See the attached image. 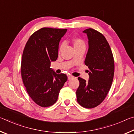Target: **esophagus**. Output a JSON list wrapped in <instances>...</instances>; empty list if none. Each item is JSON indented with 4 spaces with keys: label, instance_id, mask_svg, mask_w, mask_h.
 I'll return each instance as SVG.
<instances>
[{
    "label": "esophagus",
    "instance_id": "34e87169",
    "mask_svg": "<svg viewBox=\"0 0 134 134\" xmlns=\"http://www.w3.org/2000/svg\"><path fill=\"white\" fill-rule=\"evenodd\" d=\"M73 77H74L72 76H71V75H69V76H68V79H69V80H70V79H72Z\"/></svg>",
    "mask_w": 134,
    "mask_h": 134
}]
</instances>
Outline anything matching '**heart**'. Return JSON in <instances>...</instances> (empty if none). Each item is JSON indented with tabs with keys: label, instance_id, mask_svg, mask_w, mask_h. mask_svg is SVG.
Wrapping results in <instances>:
<instances>
[{
	"label": "heart",
	"instance_id": "obj_1",
	"mask_svg": "<svg viewBox=\"0 0 134 134\" xmlns=\"http://www.w3.org/2000/svg\"><path fill=\"white\" fill-rule=\"evenodd\" d=\"M73 43H74V48H76V47H77L79 46H81V45H85V42L83 41V40H81V38H76L73 41ZM63 45L64 44L62 43V45H61L60 46V48H62V47L63 46Z\"/></svg>",
	"mask_w": 134,
	"mask_h": 134
}]
</instances>
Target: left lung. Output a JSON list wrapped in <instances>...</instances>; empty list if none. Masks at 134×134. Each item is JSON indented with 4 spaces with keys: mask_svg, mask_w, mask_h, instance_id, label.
<instances>
[{
    "mask_svg": "<svg viewBox=\"0 0 134 134\" xmlns=\"http://www.w3.org/2000/svg\"><path fill=\"white\" fill-rule=\"evenodd\" d=\"M89 40V49L85 64L89 68V79L79 77L77 100L83 108L91 109L105 99L112 86L115 64L112 50L107 40L96 30L88 28L83 31Z\"/></svg>",
    "mask_w": 134,
    "mask_h": 134,
    "instance_id": "1",
    "label": "left lung"
}]
</instances>
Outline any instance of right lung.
Listing matches in <instances>:
<instances>
[{"label":"right lung","mask_w":134,"mask_h":134,"mask_svg":"<svg viewBox=\"0 0 134 134\" xmlns=\"http://www.w3.org/2000/svg\"><path fill=\"white\" fill-rule=\"evenodd\" d=\"M67 29L42 28L29 37L21 61V76L29 96L41 107H48L58 99L67 80L66 74H57L50 68L58 57L60 41Z\"/></svg>","instance_id":"obj_1"}]
</instances>
